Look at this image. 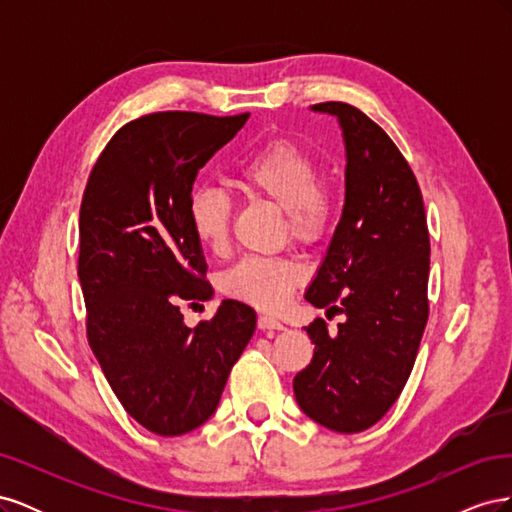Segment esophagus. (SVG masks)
Wrapping results in <instances>:
<instances>
[{"mask_svg": "<svg viewBox=\"0 0 512 512\" xmlns=\"http://www.w3.org/2000/svg\"><path fill=\"white\" fill-rule=\"evenodd\" d=\"M258 329H260V331H282L284 324H282L280 320H277V318H273V316L260 314V316H258Z\"/></svg>", "mask_w": 512, "mask_h": 512, "instance_id": "1", "label": "esophagus"}]
</instances>
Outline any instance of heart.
I'll return each instance as SVG.
<instances>
[{
	"label": "heart",
	"mask_w": 512,
	"mask_h": 512,
	"mask_svg": "<svg viewBox=\"0 0 512 512\" xmlns=\"http://www.w3.org/2000/svg\"><path fill=\"white\" fill-rule=\"evenodd\" d=\"M250 198H265L284 209L290 237L314 243L333 218V198L320 181V168L309 153L292 143H269L237 162L232 175ZM232 203L220 185H196L185 207L192 235L209 252L222 254L228 243ZM303 280L301 262L282 256H245L220 277L232 299L262 309H277Z\"/></svg>",
	"instance_id": "obj_1"
}]
</instances>
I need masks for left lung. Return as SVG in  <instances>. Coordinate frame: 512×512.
Returning <instances> with one entry per match:
<instances>
[{"mask_svg":"<svg viewBox=\"0 0 512 512\" xmlns=\"http://www.w3.org/2000/svg\"><path fill=\"white\" fill-rule=\"evenodd\" d=\"M337 117L346 145V200L305 299L346 320L305 327L314 356L294 376L299 408L327 429L376 425L404 391L429 318V230L410 164L376 121L346 102L314 104Z\"/></svg>","mask_w":512,"mask_h":512,"instance_id":"8db88e82","label":"left lung"}]
</instances>
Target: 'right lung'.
I'll use <instances>...</instances> for the list:
<instances>
[{
    "mask_svg": "<svg viewBox=\"0 0 512 512\" xmlns=\"http://www.w3.org/2000/svg\"><path fill=\"white\" fill-rule=\"evenodd\" d=\"M247 117L164 111L134 119L108 141L83 194L79 280L89 346L121 406L158 436L207 421L256 329L254 309L235 299L194 329L179 309L213 294L185 218L192 185Z\"/></svg>",
    "mask_w": 512,
    "mask_h": 512,
    "instance_id": "add662e5",
    "label": "right lung"
}]
</instances>
